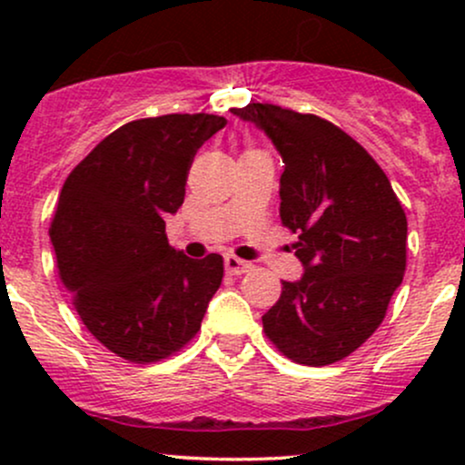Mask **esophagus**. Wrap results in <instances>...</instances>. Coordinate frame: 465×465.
Instances as JSON below:
<instances>
[{
  "label": "esophagus",
  "mask_w": 465,
  "mask_h": 465,
  "mask_svg": "<svg viewBox=\"0 0 465 465\" xmlns=\"http://www.w3.org/2000/svg\"><path fill=\"white\" fill-rule=\"evenodd\" d=\"M225 271L229 275L249 273L251 262H247V260H240L236 255H225Z\"/></svg>",
  "instance_id": "obj_1"
}]
</instances>
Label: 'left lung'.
<instances>
[{"instance_id":"8db88e82","label":"left lung","mask_w":465,"mask_h":465,"mask_svg":"<svg viewBox=\"0 0 465 465\" xmlns=\"http://www.w3.org/2000/svg\"><path fill=\"white\" fill-rule=\"evenodd\" d=\"M233 114L280 151L282 225L300 238L303 277L282 282L264 334L300 365L343 361L376 332L402 284L407 214L381 165L332 122L262 103Z\"/></svg>"}]
</instances>
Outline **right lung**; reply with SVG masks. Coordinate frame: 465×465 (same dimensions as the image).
Instances as JSON below:
<instances>
[{
    "label": "right lung",
    "instance_id": "obj_1",
    "mask_svg": "<svg viewBox=\"0 0 465 465\" xmlns=\"http://www.w3.org/2000/svg\"><path fill=\"white\" fill-rule=\"evenodd\" d=\"M225 124L210 114L133 120L63 183L50 225L58 277L84 328L120 359L146 365L185 348L221 286V255L170 247L163 218L183 203L196 151Z\"/></svg>",
    "mask_w": 465,
    "mask_h": 465
}]
</instances>
